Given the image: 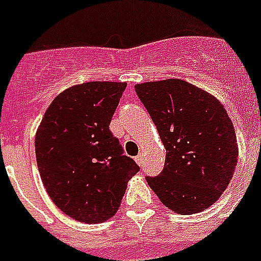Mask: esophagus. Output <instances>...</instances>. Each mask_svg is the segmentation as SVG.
Here are the masks:
<instances>
[{"label":"esophagus","instance_id":"1","mask_svg":"<svg viewBox=\"0 0 261 261\" xmlns=\"http://www.w3.org/2000/svg\"><path fill=\"white\" fill-rule=\"evenodd\" d=\"M134 160H135V163L138 164L139 167H141V165H142V157H141V154H139V155H137V157H135Z\"/></svg>","mask_w":261,"mask_h":261}]
</instances>
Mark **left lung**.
Returning <instances> with one entry per match:
<instances>
[{"instance_id": "obj_1", "label": "left lung", "mask_w": 261, "mask_h": 261, "mask_svg": "<svg viewBox=\"0 0 261 261\" xmlns=\"http://www.w3.org/2000/svg\"><path fill=\"white\" fill-rule=\"evenodd\" d=\"M167 149L165 165L147 184L181 215L206 210L226 190L237 165L234 127L221 102L181 80L135 85Z\"/></svg>"}]
</instances>
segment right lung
I'll return each mask as SVG.
<instances>
[{
	"mask_svg": "<svg viewBox=\"0 0 261 261\" xmlns=\"http://www.w3.org/2000/svg\"><path fill=\"white\" fill-rule=\"evenodd\" d=\"M126 83L92 81L54 98L36 131L35 153L51 200L79 222L100 223L118 211L139 167L110 130Z\"/></svg>",
	"mask_w": 261,
	"mask_h": 261,
	"instance_id": "right-lung-1",
	"label": "right lung"
}]
</instances>
